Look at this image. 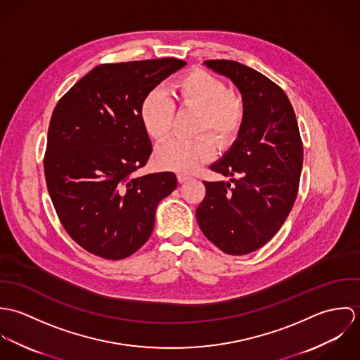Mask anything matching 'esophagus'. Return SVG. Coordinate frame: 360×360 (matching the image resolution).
I'll list each match as a JSON object with an SVG mask.
<instances>
[{"label":"esophagus","instance_id":"esophagus-1","mask_svg":"<svg viewBox=\"0 0 360 360\" xmlns=\"http://www.w3.org/2000/svg\"><path fill=\"white\" fill-rule=\"evenodd\" d=\"M190 179H191V177L187 176V174H183V173H179V174H177V181H179V183H184V181L190 180Z\"/></svg>","mask_w":360,"mask_h":360}]
</instances>
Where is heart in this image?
Listing matches in <instances>:
<instances>
[{
  "label": "heart",
  "mask_w": 360,
  "mask_h": 360,
  "mask_svg": "<svg viewBox=\"0 0 360 360\" xmlns=\"http://www.w3.org/2000/svg\"><path fill=\"white\" fill-rule=\"evenodd\" d=\"M172 91L174 103L160 89L150 90L139 106V117L144 131L154 141H163L172 131L174 105L198 109L195 137H174L155 153L159 167L191 173L207 162L220 148H229L240 136L245 122V103L216 75L205 69H191L179 76Z\"/></svg>",
  "instance_id": "b5f03b06"
}]
</instances>
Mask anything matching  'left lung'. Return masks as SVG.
<instances>
[{
	"mask_svg": "<svg viewBox=\"0 0 360 360\" xmlns=\"http://www.w3.org/2000/svg\"><path fill=\"white\" fill-rule=\"evenodd\" d=\"M207 68L238 87L245 103L243 130L210 166L230 181H204L197 220L206 238L229 255H247L280 230L292 209L304 162L295 112L280 86L236 60L209 59Z\"/></svg>",
	"mask_w": 360,
	"mask_h": 360,
	"instance_id": "obj_1",
	"label": "left lung"
}]
</instances>
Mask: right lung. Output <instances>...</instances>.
<instances>
[{"instance_id": "right-lung-1", "label": "right lung", "mask_w": 360, "mask_h": 360, "mask_svg": "<svg viewBox=\"0 0 360 360\" xmlns=\"http://www.w3.org/2000/svg\"><path fill=\"white\" fill-rule=\"evenodd\" d=\"M186 65L177 58L103 63L53 108L44 155L52 205L66 233L96 257L133 255L151 237L174 173L141 177L153 153L139 117L143 97Z\"/></svg>"}]
</instances>
